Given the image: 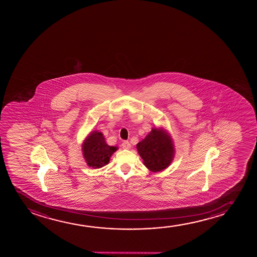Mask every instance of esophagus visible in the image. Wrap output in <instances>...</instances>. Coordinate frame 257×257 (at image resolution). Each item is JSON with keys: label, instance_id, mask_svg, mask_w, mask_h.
<instances>
[{"label": "esophagus", "instance_id": "1", "mask_svg": "<svg viewBox=\"0 0 257 257\" xmlns=\"http://www.w3.org/2000/svg\"><path fill=\"white\" fill-rule=\"evenodd\" d=\"M122 148H123V149H130V142H129V141H123V143H122Z\"/></svg>", "mask_w": 257, "mask_h": 257}]
</instances>
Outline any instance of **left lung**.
Returning <instances> with one entry per match:
<instances>
[{"label":"left lung","instance_id":"1","mask_svg":"<svg viewBox=\"0 0 257 257\" xmlns=\"http://www.w3.org/2000/svg\"><path fill=\"white\" fill-rule=\"evenodd\" d=\"M137 149L144 164L153 172L165 169L174 158L172 141L163 130L153 129L137 144Z\"/></svg>","mask_w":257,"mask_h":257}]
</instances>
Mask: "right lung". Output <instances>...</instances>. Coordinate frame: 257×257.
<instances>
[{
  "mask_svg": "<svg viewBox=\"0 0 257 257\" xmlns=\"http://www.w3.org/2000/svg\"><path fill=\"white\" fill-rule=\"evenodd\" d=\"M116 150V147L106 144L102 133L97 131L92 132L82 145V152L87 164L94 169L107 165L113 153Z\"/></svg>",
  "mask_w": 257,
  "mask_h": 257,
  "instance_id": "obj_1",
  "label": "right lung"
}]
</instances>
